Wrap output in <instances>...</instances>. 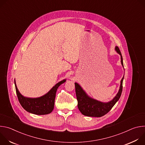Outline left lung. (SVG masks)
Masks as SVG:
<instances>
[{
    "label": "left lung",
    "instance_id": "obj_1",
    "mask_svg": "<svg viewBox=\"0 0 145 145\" xmlns=\"http://www.w3.org/2000/svg\"><path fill=\"white\" fill-rule=\"evenodd\" d=\"M115 50L117 53L120 55L121 63L123 66V58L121 52L118 46H116ZM123 78L121 80L120 89L118 93L111 101L108 103L100 102L90 98L87 96L81 87L77 83L75 82L76 94L78 102L77 106L82 114L87 116L101 117L107 114L114 107L121 96L123 89Z\"/></svg>",
    "mask_w": 145,
    "mask_h": 145
}]
</instances>
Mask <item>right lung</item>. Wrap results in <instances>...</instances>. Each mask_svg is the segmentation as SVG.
Returning a JSON list of instances; mask_svg holds the SVG:
<instances>
[{
    "label": "right lung",
    "mask_w": 145,
    "mask_h": 145,
    "mask_svg": "<svg viewBox=\"0 0 145 145\" xmlns=\"http://www.w3.org/2000/svg\"><path fill=\"white\" fill-rule=\"evenodd\" d=\"M63 80L59 82L46 95L38 98H28L20 94L16 87L15 81V86L18 100L22 107L27 112L36 115H46L52 112L54 106L56 93L58 87L65 82Z\"/></svg>",
    "instance_id": "1"
}]
</instances>
